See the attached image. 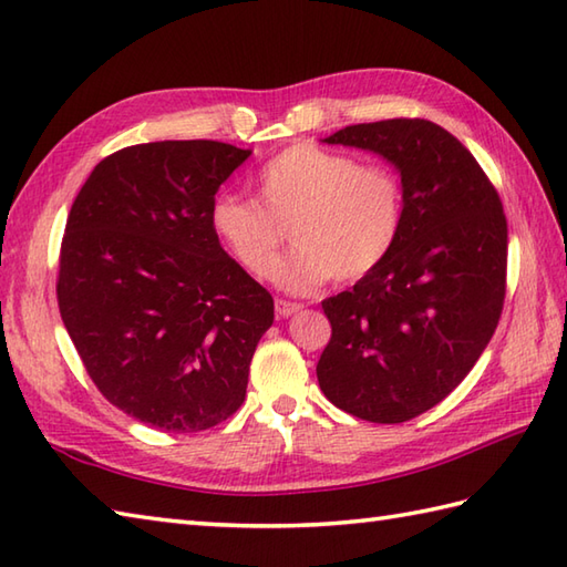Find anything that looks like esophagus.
I'll return each instance as SVG.
<instances>
[{"mask_svg":"<svg viewBox=\"0 0 567 567\" xmlns=\"http://www.w3.org/2000/svg\"><path fill=\"white\" fill-rule=\"evenodd\" d=\"M299 309H302V305H297V302H287V299H277V302H275V311H277V317H282V319H287V317L297 315Z\"/></svg>","mask_w":567,"mask_h":567,"instance_id":"34e87169","label":"esophagus"}]
</instances>
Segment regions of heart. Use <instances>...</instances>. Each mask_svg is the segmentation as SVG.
Here are the masks:
<instances>
[{
    "mask_svg": "<svg viewBox=\"0 0 567 567\" xmlns=\"http://www.w3.org/2000/svg\"><path fill=\"white\" fill-rule=\"evenodd\" d=\"M258 204L216 197L209 221L240 268L268 280L282 250V226L292 224V256L277 282L295 295L315 292L331 277L353 282L378 270L404 226L402 177L382 163L295 143L256 175Z\"/></svg>",
    "mask_w": 567,
    "mask_h": 567,
    "instance_id": "heart-1",
    "label": "heart"
}]
</instances>
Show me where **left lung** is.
<instances>
[{
	"label": "left lung",
	"mask_w": 567,
	"mask_h": 567,
	"mask_svg": "<svg viewBox=\"0 0 567 567\" xmlns=\"http://www.w3.org/2000/svg\"><path fill=\"white\" fill-rule=\"evenodd\" d=\"M400 171L404 226L353 290L321 302L331 341L319 388L343 412L402 424L443 402L495 333L507 292V216L461 141L426 118L355 124L323 138Z\"/></svg>",
	"instance_id": "left-lung-1"
}]
</instances>
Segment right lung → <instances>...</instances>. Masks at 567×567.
I'll list each match as a JSON object with an SVG mask.
<instances>
[{
  "mask_svg": "<svg viewBox=\"0 0 567 567\" xmlns=\"http://www.w3.org/2000/svg\"><path fill=\"white\" fill-rule=\"evenodd\" d=\"M250 151L155 141L106 155L68 214L58 307L97 390L165 433H197L246 400L272 297L228 256L209 209Z\"/></svg>",
  "mask_w": 567,
  "mask_h": 567,
  "instance_id": "1",
  "label": "right lung"
}]
</instances>
